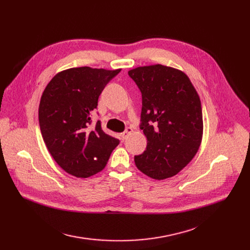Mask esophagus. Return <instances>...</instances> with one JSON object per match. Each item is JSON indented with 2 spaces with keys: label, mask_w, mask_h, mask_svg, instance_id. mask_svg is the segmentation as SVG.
Wrapping results in <instances>:
<instances>
[{
  "label": "esophagus",
  "mask_w": 250,
  "mask_h": 250,
  "mask_svg": "<svg viewBox=\"0 0 250 250\" xmlns=\"http://www.w3.org/2000/svg\"><path fill=\"white\" fill-rule=\"evenodd\" d=\"M133 132V128L132 127H126L125 128V130L124 133H122V138L124 139V140H125L127 137H128V135Z\"/></svg>",
  "instance_id": "obj_1"
}]
</instances>
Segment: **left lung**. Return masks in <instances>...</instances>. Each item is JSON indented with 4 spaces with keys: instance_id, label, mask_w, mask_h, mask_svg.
Instances as JSON below:
<instances>
[{
    "instance_id": "obj_1",
    "label": "left lung",
    "mask_w": 250,
    "mask_h": 250,
    "mask_svg": "<svg viewBox=\"0 0 250 250\" xmlns=\"http://www.w3.org/2000/svg\"><path fill=\"white\" fill-rule=\"evenodd\" d=\"M142 93L141 129L147 148L135 156L140 171L154 179L174 176L195 156L203 138L198 92L179 70L152 64L128 71Z\"/></svg>"
}]
</instances>
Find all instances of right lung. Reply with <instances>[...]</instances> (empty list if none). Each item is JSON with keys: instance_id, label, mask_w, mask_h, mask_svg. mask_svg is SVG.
Returning a JSON list of instances; mask_svg holds the SVG:
<instances>
[{"instance_id": "right-lung-1", "label": "right lung", "mask_w": 250, "mask_h": 250, "mask_svg": "<svg viewBox=\"0 0 250 250\" xmlns=\"http://www.w3.org/2000/svg\"><path fill=\"white\" fill-rule=\"evenodd\" d=\"M121 69L90 67L60 72L45 87L38 109L41 132L52 158L65 172L86 178L105 167L120 140L90 126L104 87Z\"/></svg>"}]
</instances>
